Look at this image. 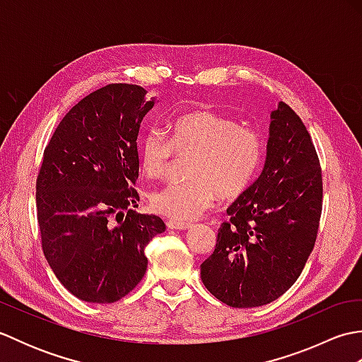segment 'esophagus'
<instances>
[{
  "instance_id": "obj_1",
  "label": "esophagus",
  "mask_w": 362,
  "mask_h": 362,
  "mask_svg": "<svg viewBox=\"0 0 362 362\" xmlns=\"http://www.w3.org/2000/svg\"><path fill=\"white\" fill-rule=\"evenodd\" d=\"M168 228L171 230H187L191 227V222H185V221H175V219H169L166 222Z\"/></svg>"
}]
</instances>
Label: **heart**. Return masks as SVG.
Segmentation results:
<instances>
[{
    "instance_id": "1",
    "label": "heart",
    "mask_w": 362,
    "mask_h": 362,
    "mask_svg": "<svg viewBox=\"0 0 362 362\" xmlns=\"http://www.w3.org/2000/svg\"><path fill=\"white\" fill-rule=\"evenodd\" d=\"M166 135L152 129L140 138L138 153L146 175L160 179L168 173L171 153H193L187 182H173L153 191V210L169 218L189 221L216 201L240 196L255 179L263 160L259 132L210 110H196L174 118Z\"/></svg>"
}]
</instances>
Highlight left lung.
<instances>
[{
	"label": "left lung",
	"mask_w": 362,
	"mask_h": 362,
	"mask_svg": "<svg viewBox=\"0 0 362 362\" xmlns=\"http://www.w3.org/2000/svg\"><path fill=\"white\" fill-rule=\"evenodd\" d=\"M322 171L311 136L284 103L271 112L264 165L228 206L216 247L201 264L211 294L232 308H255L283 296L316 243Z\"/></svg>",
	"instance_id": "8db88e82"
}]
</instances>
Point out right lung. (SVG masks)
<instances>
[{"label": "right lung", "mask_w": 362, "mask_h": 362, "mask_svg": "<svg viewBox=\"0 0 362 362\" xmlns=\"http://www.w3.org/2000/svg\"><path fill=\"white\" fill-rule=\"evenodd\" d=\"M110 83L90 93L60 121L37 177V221L45 258L73 296L113 303L146 274L144 247L166 230L140 201L136 136L157 98Z\"/></svg>", "instance_id": "1"}]
</instances>
